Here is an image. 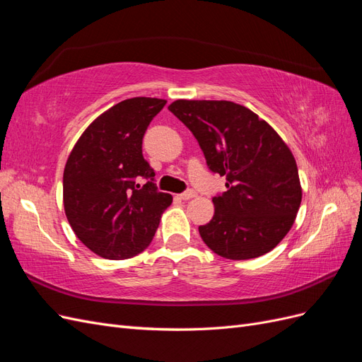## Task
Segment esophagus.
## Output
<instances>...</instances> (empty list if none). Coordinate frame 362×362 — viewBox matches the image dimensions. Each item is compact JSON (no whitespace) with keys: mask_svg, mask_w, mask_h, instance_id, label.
Listing matches in <instances>:
<instances>
[{"mask_svg":"<svg viewBox=\"0 0 362 362\" xmlns=\"http://www.w3.org/2000/svg\"><path fill=\"white\" fill-rule=\"evenodd\" d=\"M194 196H196V192L190 189V190H185L184 193H181V194H180V198H181L182 201H189V199H193Z\"/></svg>","mask_w":362,"mask_h":362,"instance_id":"1","label":"esophagus"}]
</instances>
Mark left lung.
Masks as SVG:
<instances>
[{
    "label": "left lung",
    "instance_id": "obj_1",
    "mask_svg": "<svg viewBox=\"0 0 362 362\" xmlns=\"http://www.w3.org/2000/svg\"><path fill=\"white\" fill-rule=\"evenodd\" d=\"M169 110L187 127L211 172L226 177L204 243L228 259L267 254L287 235L302 201L298 164L266 120L231 101L178 100Z\"/></svg>",
    "mask_w": 362,
    "mask_h": 362
}]
</instances>
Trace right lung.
<instances>
[{"mask_svg": "<svg viewBox=\"0 0 362 362\" xmlns=\"http://www.w3.org/2000/svg\"><path fill=\"white\" fill-rule=\"evenodd\" d=\"M164 105V100L145 96L113 105L87 127L64 166L68 222L81 243L103 258L144 252L172 204L169 193L157 190L156 172L141 154L151 120Z\"/></svg>", "mask_w": 362, "mask_h": 362, "instance_id": "obj_1", "label": "right lung"}]
</instances>
